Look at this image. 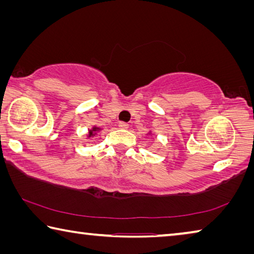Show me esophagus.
<instances>
[{
	"mask_svg": "<svg viewBox=\"0 0 254 254\" xmlns=\"http://www.w3.org/2000/svg\"><path fill=\"white\" fill-rule=\"evenodd\" d=\"M119 127L122 128V130H127L128 128V124L126 122H120L119 123Z\"/></svg>",
	"mask_w": 254,
	"mask_h": 254,
	"instance_id": "34e87169",
	"label": "esophagus"
}]
</instances>
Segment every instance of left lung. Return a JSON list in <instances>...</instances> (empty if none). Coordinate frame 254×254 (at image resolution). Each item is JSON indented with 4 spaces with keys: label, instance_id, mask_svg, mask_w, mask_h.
Wrapping results in <instances>:
<instances>
[{
    "label": "left lung",
    "instance_id": "8db88e82",
    "mask_svg": "<svg viewBox=\"0 0 254 254\" xmlns=\"http://www.w3.org/2000/svg\"><path fill=\"white\" fill-rule=\"evenodd\" d=\"M147 134H152V132H151V131H150V132H149V133H147Z\"/></svg>",
    "mask_w": 254,
    "mask_h": 254
}]
</instances>
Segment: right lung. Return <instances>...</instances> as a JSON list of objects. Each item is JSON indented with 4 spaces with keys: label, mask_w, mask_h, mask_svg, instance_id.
Listing matches in <instances>:
<instances>
[{
    "label": "right lung",
    "mask_w": 254,
    "mask_h": 254,
    "mask_svg": "<svg viewBox=\"0 0 254 254\" xmlns=\"http://www.w3.org/2000/svg\"><path fill=\"white\" fill-rule=\"evenodd\" d=\"M101 130H102V128L99 127H96V126L92 127L90 128V130H89V132H87L86 137H87V139H90V137L96 136V135H98V133H99Z\"/></svg>",
    "instance_id": "add662e5"
}]
</instances>
